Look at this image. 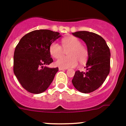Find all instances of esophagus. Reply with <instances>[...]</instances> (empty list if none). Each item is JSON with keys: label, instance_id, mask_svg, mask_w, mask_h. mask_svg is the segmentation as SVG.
I'll return each instance as SVG.
<instances>
[{"label": "esophagus", "instance_id": "34e87169", "mask_svg": "<svg viewBox=\"0 0 126 126\" xmlns=\"http://www.w3.org/2000/svg\"><path fill=\"white\" fill-rule=\"evenodd\" d=\"M59 71H64V70H66V69L62 68V67H59Z\"/></svg>", "mask_w": 126, "mask_h": 126}]
</instances>
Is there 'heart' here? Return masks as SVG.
Instances as JSON below:
<instances>
[{
    "label": "heart",
    "instance_id": "b5f03b06",
    "mask_svg": "<svg viewBox=\"0 0 126 126\" xmlns=\"http://www.w3.org/2000/svg\"><path fill=\"white\" fill-rule=\"evenodd\" d=\"M62 47L57 42H53L50 45L49 52L53 58L57 59L63 54V49L68 50L67 56L61 57L55 62L57 66L62 68H70L76 67L78 61L83 63L87 59L88 52L87 48L81 45V42L75 36H69L62 39ZM63 48H62V47Z\"/></svg>",
    "mask_w": 126,
    "mask_h": 126
}]
</instances>
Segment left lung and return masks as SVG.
<instances>
[{
  "instance_id": "1",
  "label": "left lung",
  "mask_w": 126,
  "mask_h": 126,
  "mask_svg": "<svg viewBox=\"0 0 126 126\" xmlns=\"http://www.w3.org/2000/svg\"><path fill=\"white\" fill-rule=\"evenodd\" d=\"M72 34L85 42L88 52L85 71H76L72 83L79 92L91 93L100 87L109 75L110 49L104 39L96 33L81 31Z\"/></svg>"
}]
</instances>
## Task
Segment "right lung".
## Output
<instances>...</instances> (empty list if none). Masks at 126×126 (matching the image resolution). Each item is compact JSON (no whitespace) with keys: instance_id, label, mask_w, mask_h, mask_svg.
<instances>
[{"instance_id":"add662e5","label":"right lung","mask_w":126,"mask_h":126,"mask_svg":"<svg viewBox=\"0 0 126 126\" xmlns=\"http://www.w3.org/2000/svg\"><path fill=\"white\" fill-rule=\"evenodd\" d=\"M61 36L49 30H34L25 34L16 47L14 73L30 93H43L52 83L59 68L46 67L53 62L49 47Z\"/></svg>"}]
</instances>
